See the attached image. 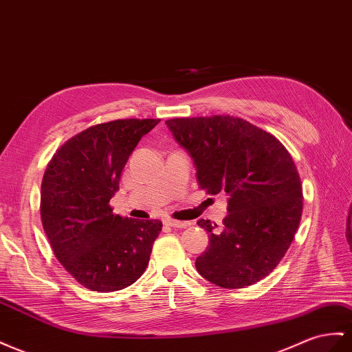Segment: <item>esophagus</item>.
I'll return each instance as SVG.
<instances>
[{
  "mask_svg": "<svg viewBox=\"0 0 352 352\" xmlns=\"http://www.w3.org/2000/svg\"><path fill=\"white\" fill-rule=\"evenodd\" d=\"M164 223L166 225H168V226H172V228H186L189 223L188 222H180V221H175V219H166L164 221Z\"/></svg>",
  "mask_w": 352,
  "mask_h": 352,
  "instance_id": "34e87169",
  "label": "esophagus"
}]
</instances>
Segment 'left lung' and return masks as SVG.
<instances>
[{
  "instance_id": "left-lung-1",
  "label": "left lung",
  "mask_w": 352,
  "mask_h": 352,
  "mask_svg": "<svg viewBox=\"0 0 352 352\" xmlns=\"http://www.w3.org/2000/svg\"><path fill=\"white\" fill-rule=\"evenodd\" d=\"M166 124L192 157L199 188L230 195L221 230L197 222L210 234L197 271L223 289L263 280L289 250L302 216V184L289 151L271 133L231 116Z\"/></svg>"
}]
</instances>
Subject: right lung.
Masks as SVG:
<instances>
[{
	"mask_svg": "<svg viewBox=\"0 0 352 352\" xmlns=\"http://www.w3.org/2000/svg\"><path fill=\"white\" fill-rule=\"evenodd\" d=\"M160 122L113 120L58 148L41 182V222L53 253L81 286L108 293L145 272L163 223L112 213L109 201L138 142Z\"/></svg>",
	"mask_w": 352,
	"mask_h": 352,
	"instance_id": "add662e5",
	"label": "right lung"
}]
</instances>
